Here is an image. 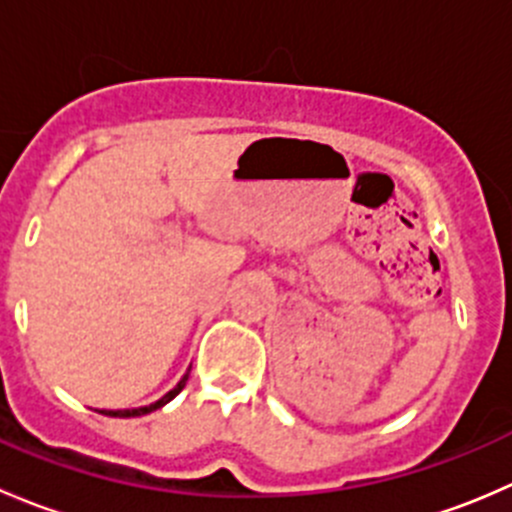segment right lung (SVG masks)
Masks as SVG:
<instances>
[{
    "label": "right lung",
    "mask_w": 512,
    "mask_h": 512,
    "mask_svg": "<svg viewBox=\"0 0 512 512\" xmlns=\"http://www.w3.org/2000/svg\"><path fill=\"white\" fill-rule=\"evenodd\" d=\"M185 381H188V374H185L183 379H180V384L175 386L173 391H168V394H165L163 399H158L156 404H151V406H143V409H131V411H101V414H106V416H121V418H131V416H143V414H151V411H156V409H160V406H165V404H168L170 399H175V396H178L180 391L185 389Z\"/></svg>",
    "instance_id": "right-lung-1"
}]
</instances>
